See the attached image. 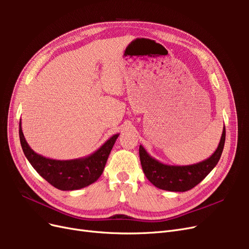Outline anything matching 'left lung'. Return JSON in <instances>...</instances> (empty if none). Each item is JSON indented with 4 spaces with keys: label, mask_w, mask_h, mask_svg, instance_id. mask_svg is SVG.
<instances>
[{
    "label": "left lung",
    "mask_w": 249,
    "mask_h": 249,
    "mask_svg": "<svg viewBox=\"0 0 249 249\" xmlns=\"http://www.w3.org/2000/svg\"><path fill=\"white\" fill-rule=\"evenodd\" d=\"M225 142V126L218 147L208 159L192 165H168L150 157L145 148L139 146L141 166L147 179L162 190L185 192L192 189L213 170L219 161Z\"/></svg>",
    "instance_id": "obj_1"
}]
</instances>
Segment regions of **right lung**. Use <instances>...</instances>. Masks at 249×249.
<instances>
[{
    "label": "right lung",
    "mask_w": 249,
    "mask_h": 249,
    "mask_svg": "<svg viewBox=\"0 0 249 249\" xmlns=\"http://www.w3.org/2000/svg\"><path fill=\"white\" fill-rule=\"evenodd\" d=\"M118 135H113L99 149L87 157L73 160H54L38 155L29 146L19 122L20 145L28 161L47 182L62 191L78 190L96 182L102 176Z\"/></svg>",
    "instance_id": "1"
}]
</instances>
